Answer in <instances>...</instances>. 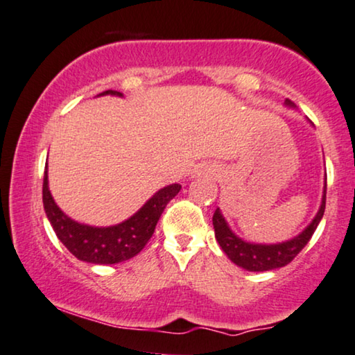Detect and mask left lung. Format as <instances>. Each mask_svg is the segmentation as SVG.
I'll return each mask as SVG.
<instances>
[{
	"instance_id": "1",
	"label": "left lung",
	"mask_w": 355,
	"mask_h": 355,
	"mask_svg": "<svg viewBox=\"0 0 355 355\" xmlns=\"http://www.w3.org/2000/svg\"><path fill=\"white\" fill-rule=\"evenodd\" d=\"M286 105L294 107L291 101H286ZM326 205V182L323 188V198H321L320 209L313 217V220L305 227L304 232H300L297 237L287 240L282 243H252L245 242L235 235L227 224L225 217L222 216L219 207L214 211L212 216V225H214L216 240L219 242L222 252H224L232 263L237 266L247 269V271H271V269L282 268L289 264L297 254L302 252V248L310 242L311 235L318 227L321 217L324 214Z\"/></svg>"
}]
</instances>
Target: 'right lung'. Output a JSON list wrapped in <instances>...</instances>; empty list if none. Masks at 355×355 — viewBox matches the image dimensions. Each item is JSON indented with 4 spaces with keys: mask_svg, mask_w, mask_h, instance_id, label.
<instances>
[{
    "mask_svg": "<svg viewBox=\"0 0 355 355\" xmlns=\"http://www.w3.org/2000/svg\"><path fill=\"white\" fill-rule=\"evenodd\" d=\"M98 96H118L121 92L105 91ZM182 190V185L164 187L153 195L150 200L130 219L110 227H92L79 224L64 214L56 205L49 190V173L44 175V207L51 227L60 242L81 261L92 264H115L133 258L146 247L153 237L160 214L170 200H173Z\"/></svg>",
    "mask_w": 355,
    "mask_h": 355,
    "instance_id": "right-lung-1",
    "label": "right lung"
}]
</instances>
